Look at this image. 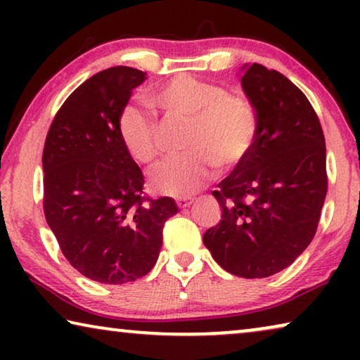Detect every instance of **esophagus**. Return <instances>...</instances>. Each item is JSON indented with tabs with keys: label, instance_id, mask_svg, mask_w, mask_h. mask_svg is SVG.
I'll list each match as a JSON object with an SVG mask.
<instances>
[{
	"label": "esophagus",
	"instance_id": "1",
	"mask_svg": "<svg viewBox=\"0 0 360 360\" xmlns=\"http://www.w3.org/2000/svg\"><path fill=\"white\" fill-rule=\"evenodd\" d=\"M191 203H193V200H191V198H179V200H176V206H179V208H181V210L188 208Z\"/></svg>",
	"mask_w": 360,
	"mask_h": 360
}]
</instances>
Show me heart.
I'll list each match as a JSON object with an SVG mask.
<instances>
[{"label":"heart","instance_id":"b5f03b06","mask_svg":"<svg viewBox=\"0 0 360 360\" xmlns=\"http://www.w3.org/2000/svg\"><path fill=\"white\" fill-rule=\"evenodd\" d=\"M147 100L169 120L186 122L184 150L188 154L164 162L150 176L160 193H195L213 179L216 165L231 172L243 164L257 141V108L218 83L180 75L152 90ZM117 134L137 164L152 165L157 160L159 124L149 112L126 106L117 117Z\"/></svg>","mask_w":360,"mask_h":360}]
</instances>
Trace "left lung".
Segmentation results:
<instances>
[{
  "instance_id": "1",
  "label": "left lung",
  "mask_w": 360,
  "mask_h": 360,
  "mask_svg": "<svg viewBox=\"0 0 360 360\" xmlns=\"http://www.w3.org/2000/svg\"><path fill=\"white\" fill-rule=\"evenodd\" d=\"M260 127L250 155L218 185L223 216L203 243L229 274L265 278L311 243L328 193L321 122L287 77L252 63L240 78Z\"/></svg>"
}]
</instances>
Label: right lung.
Returning a JSON list of instances; mask_svg holds the SVG:
<instances>
[{"label":"right lung","instance_id":"obj_1","mask_svg":"<svg viewBox=\"0 0 360 360\" xmlns=\"http://www.w3.org/2000/svg\"><path fill=\"white\" fill-rule=\"evenodd\" d=\"M146 72L111 67L63 101L42 152L44 214L62 254L86 278L122 285L152 270L169 196L144 195V175L117 134V117Z\"/></svg>","mask_w":360,"mask_h":360}]
</instances>
